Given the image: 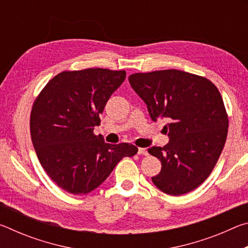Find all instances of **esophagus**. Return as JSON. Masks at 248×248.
<instances>
[{
    "mask_svg": "<svg viewBox=\"0 0 248 248\" xmlns=\"http://www.w3.org/2000/svg\"><path fill=\"white\" fill-rule=\"evenodd\" d=\"M138 154L139 155H144V156H146L148 155V151H146V149H143V148H139L138 149Z\"/></svg>",
    "mask_w": 248,
    "mask_h": 248,
    "instance_id": "obj_1",
    "label": "esophagus"
}]
</instances>
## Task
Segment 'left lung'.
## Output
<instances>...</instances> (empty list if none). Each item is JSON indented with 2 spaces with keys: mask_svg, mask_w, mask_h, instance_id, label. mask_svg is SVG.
I'll return each instance as SVG.
<instances>
[{
  "mask_svg": "<svg viewBox=\"0 0 248 248\" xmlns=\"http://www.w3.org/2000/svg\"><path fill=\"white\" fill-rule=\"evenodd\" d=\"M129 82L146 104L151 119L167 120L169 143L148 149L162 163L153 184L171 196L196 189L216 166L228 136L219 90L208 78L179 70L131 74Z\"/></svg>",
  "mask_w": 248,
  "mask_h": 248,
  "instance_id": "8db88e82",
  "label": "left lung"
}]
</instances>
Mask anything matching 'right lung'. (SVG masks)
I'll return each mask as SVG.
<instances>
[{
  "mask_svg": "<svg viewBox=\"0 0 248 248\" xmlns=\"http://www.w3.org/2000/svg\"><path fill=\"white\" fill-rule=\"evenodd\" d=\"M124 78L125 71H64L33 103L31 134L37 156L49 177L70 194L93 191L121 158L138 152L132 144H109L94 134L99 115Z\"/></svg>",
  "mask_w": 248,
  "mask_h": 248,
  "instance_id": "add662e5",
  "label": "right lung"
}]
</instances>
